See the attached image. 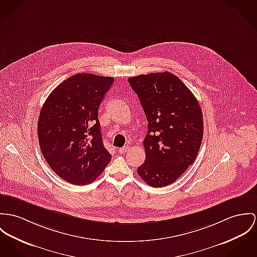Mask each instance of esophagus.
Here are the masks:
<instances>
[{
	"label": "esophagus",
	"mask_w": 257,
	"mask_h": 257,
	"mask_svg": "<svg viewBox=\"0 0 257 257\" xmlns=\"http://www.w3.org/2000/svg\"><path fill=\"white\" fill-rule=\"evenodd\" d=\"M128 150H129V147H128V146H124L123 148H120V149H119L118 153H120V154H124V153H126Z\"/></svg>",
	"instance_id": "1"
}]
</instances>
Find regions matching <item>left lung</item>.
<instances>
[{
	"instance_id": "8db88e82",
	"label": "left lung",
	"mask_w": 257,
	"mask_h": 257,
	"mask_svg": "<svg viewBox=\"0 0 257 257\" xmlns=\"http://www.w3.org/2000/svg\"><path fill=\"white\" fill-rule=\"evenodd\" d=\"M148 120L144 139L146 160L139 176L160 188L174 183L194 163L203 136V118L198 99L170 72L130 77Z\"/></svg>"
}]
</instances>
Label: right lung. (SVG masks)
Returning a JSON list of instances; mask_svg holds the SVG:
<instances>
[{"label": "right lung", "instance_id": "right-lung-1", "mask_svg": "<svg viewBox=\"0 0 257 257\" xmlns=\"http://www.w3.org/2000/svg\"><path fill=\"white\" fill-rule=\"evenodd\" d=\"M114 78L78 73L50 94L40 111L41 152L57 175L73 185L95 181L109 163L98 118L99 106Z\"/></svg>", "mask_w": 257, "mask_h": 257}]
</instances>
